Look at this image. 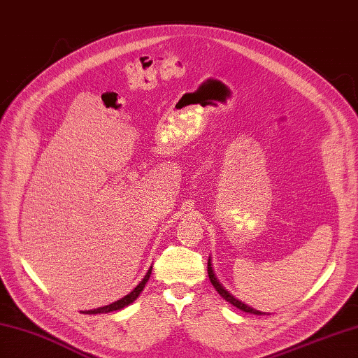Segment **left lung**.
I'll return each mask as SVG.
<instances>
[{
	"mask_svg": "<svg viewBox=\"0 0 358 358\" xmlns=\"http://www.w3.org/2000/svg\"><path fill=\"white\" fill-rule=\"evenodd\" d=\"M207 272H208V278H210V281H212V284L215 286V289L217 290L219 295H221L225 301L230 302V304H233L234 307L241 308L242 311H246V313H252V315H264V313H262V311H259V310H255V308H252V307H250V306L243 304L242 301L236 299L233 295H230V292L225 290V287H224L222 284L219 282V281H217V278L215 277V272H213V269H212V262H210V259H208V263H207Z\"/></svg>",
	"mask_w": 358,
	"mask_h": 358,
	"instance_id": "obj_1",
	"label": "left lung"
}]
</instances>
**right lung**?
<instances>
[{
  "label": "right lung",
  "instance_id": "right-lung-1",
  "mask_svg": "<svg viewBox=\"0 0 358 358\" xmlns=\"http://www.w3.org/2000/svg\"><path fill=\"white\" fill-rule=\"evenodd\" d=\"M150 273H151V269L146 272V275L143 277V280L137 284V286L134 287V290H131L130 293H128L127 296H124L122 299H119V301H116V302H113V304H110V306H104V307H99V308H95V310H87V311H83L85 315H98V313H110V311H116V310H121V308H124L125 306H128V304H131V302L141 295V292L143 290V287H145V284H146V281L150 280Z\"/></svg>",
  "mask_w": 358,
  "mask_h": 358
}]
</instances>
